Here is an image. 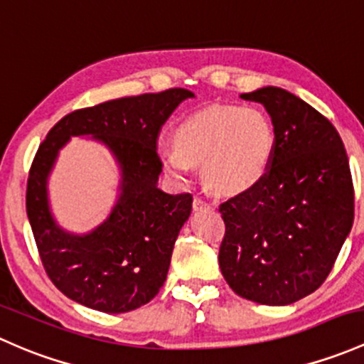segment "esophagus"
Segmentation results:
<instances>
[{
	"mask_svg": "<svg viewBox=\"0 0 364 364\" xmlns=\"http://www.w3.org/2000/svg\"><path fill=\"white\" fill-rule=\"evenodd\" d=\"M210 207V203L208 201H205L203 198H194V201H193V208L196 210H203V208H208Z\"/></svg>",
	"mask_w": 364,
	"mask_h": 364,
	"instance_id": "esophagus-1",
	"label": "esophagus"
}]
</instances>
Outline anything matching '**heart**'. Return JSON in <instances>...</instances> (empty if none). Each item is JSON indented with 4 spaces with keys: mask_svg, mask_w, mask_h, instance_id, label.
<instances>
[{
    "mask_svg": "<svg viewBox=\"0 0 364 364\" xmlns=\"http://www.w3.org/2000/svg\"><path fill=\"white\" fill-rule=\"evenodd\" d=\"M275 147V129L263 112L215 105L183 119L173 144L157 145V157L177 182H189L201 164L203 181L213 191L240 194L263 181Z\"/></svg>",
    "mask_w": 364,
    "mask_h": 364,
    "instance_id": "heart-1",
    "label": "heart"
}]
</instances>
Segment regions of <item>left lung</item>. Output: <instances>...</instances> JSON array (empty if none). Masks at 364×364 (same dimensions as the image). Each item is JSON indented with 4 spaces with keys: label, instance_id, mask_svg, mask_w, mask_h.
Listing matches in <instances>:
<instances>
[{
    "label": "left lung",
    "instance_id": "1",
    "mask_svg": "<svg viewBox=\"0 0 364 364\" xmlns=\"http://www.w3.org/2000/svg\"><path fill=\"white\" fill-rule=\"evenodd\" d=\"M240 98L272 117L275 156L264 178L219 207V266L231 289L261 305H291L331 272L354 223L349 157L335 126L286 89Z\"/></svg>",
    "mask_w": 364,
    "mask_h": 364
}]
</instances>
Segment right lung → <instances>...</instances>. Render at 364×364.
<instances>
[{
    "label": "right lung",
    "mask_w": 364,
    "mask_h": 364,
    "mask_svg": "<svg viewBox=\"0 0 364 364\" xmlns=\"http://www.w3.org/2000/svg\"><path fill=\"white\" fill-rule=\"evenodd\" d=\"M187 98L194 92L168 89L75 110L40 145L29 171L26 210L45 272L73 301L105 314H124L151 301L163 287L193 196H173L157 187L163 166L156 140L161 126ZM73 136L105 144L122 175L111 213L87 234L65 230L48 201V177Z\"/></svg>",
    "instance_id": "add662e5"
}]
</instances>
